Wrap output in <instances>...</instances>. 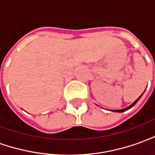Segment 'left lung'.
I'll return each mask as SVG.
<instances>
[{"mask_svg": "<svg viewBox=\"0 0 155 155\" xmlns=\"http://www.w3.org/2000/svg\"><path fill=\"white\" fill-rule=\"evenodd\" d=\"M141 95H142V94H141ZM141 95H140V97L138 98V99H137L136 101H134V102L133 104H131V105H130V106H129V107H127V108H125V109H122V110H112V111H115V112H124V111H126L127 110H129V109H130V108H132L134 106V104H136L137 103V101H139V100H140V98L141 97Z\"/></svg>", "mask_w": 155, "mask_h": 155, "instance_id": "8db88e82", "label": "left lung"}]
</instances>
